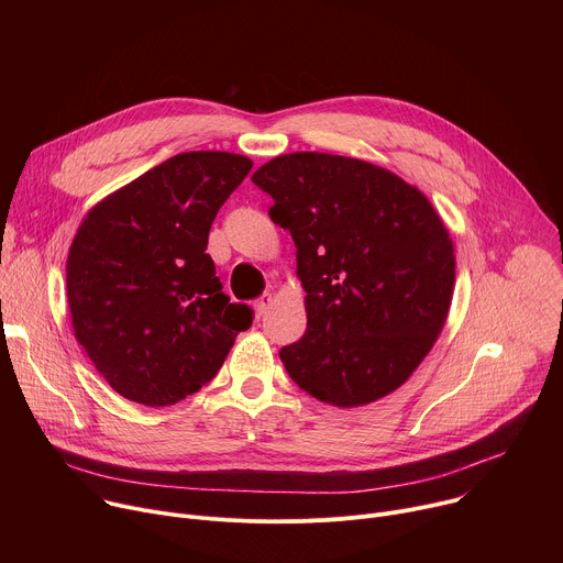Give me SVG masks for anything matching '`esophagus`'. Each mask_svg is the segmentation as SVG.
<instances>
[{
	"label": "esophagus",
	"instance_id": "esophagus-1",
	"mask_svg": "<svg viewBox=\"0 0 563 563\" xmlns=\"http://www.w3.org/2000/svg\"><path fill=\"white\" fill-rule=\"evenodd\" d=\"M272 302H274L272 294H263L258 300H254V311H256V316H263V313H267V309L272 307Z\"/></svg>",
	"mask_w": 563,
	"mask_h": 563
}]
</instances>
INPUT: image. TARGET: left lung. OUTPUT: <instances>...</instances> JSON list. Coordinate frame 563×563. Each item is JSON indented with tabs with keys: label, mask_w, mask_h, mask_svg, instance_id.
Listing matches in <instances>:
<instances>
[{
	"label": "left lung",
	"mask_w": 563,
	"mask_h": 563,
	"mask_svg": "<svg viewBox=\"0 0 563 563\" xmlns=\"http://www.w3.org/2000/svg\"><path fill=\"white\" fill-rule=\"evenodd\" d=\"M254 185L289 229L307 330L280 350L294 383L336 408L404 385L439 339L452 302L454 247L432 202L365 159L298 151Z\"/></svg>",
	"instance_id": "8db88e82"
}]
</instances>
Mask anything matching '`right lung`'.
Listing matches in <instances>:
<instances>
[{
  "mask_svg": "<svg viewBox=\"0 0 563 563\" xmlns=\"http://www.w3.org/2000/svg\"><path fill=\"white\" fill-rule=\"evenodd\" d=\"M254 163L178 153L98 202L66 261L77 343L124 398L165 408L222 367L254 311L229 302L207 254L209 229Z\"/></svg>",
  "mask_w": 563,
  "mask_h": 563,
  "instance_id": "1",
  "label": "right lung"
}]
</instances>
